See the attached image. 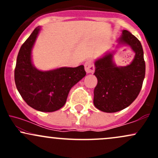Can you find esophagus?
<instances>
[{
    "label": "esophagus",
    "mask_w": 158,
    "mask_h": 158,
    "mask_svg": "<svg viewBox=\"0 0 158 158\" xmlns=\"http://www.w3.org/2000/svg\"><path fill=\"white\" fill-rule=\"evenodd\" d=\"M85 69L87 73H94V70H95V67L91 61H87L85 63Z\"/></svg>",
    "instance_id": "1"
}]
</instances>
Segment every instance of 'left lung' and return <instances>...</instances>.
Wrapping results in <instances>:
<instances>
[{"mask_svg": "<svg viewBox=\"0 0 158 158\" xmlns=\"http://www.w3.org/2000/svg\"><path fill=\"white\" fill-rule=\"evenodd\" d=\"M119 44H127L135 52L130 64L117 67L113 53L108 52L94 62L97 85L94 91V104L106 113H114L129 106L139 94L146 73L140 41L128 30H123Z\"/></svg>", "mask_w": 158, "mask_h": 158, "instance_id": "obj_1", "label": "left lung"}]
</instances>
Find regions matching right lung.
<instances>
[{
	"instance_id": "obj_1",
	"label": "right lung",
	"mask_w": 158,
	"mask_h": 158,
	"mask_svg": "<svg viewBox=\"0 0 158 158\" xmlns=\"http://www.w3.org/2000/svg\"><path fill=\"white\" fill-rule=\"evenodd\" d=\"M41 27H37L20 48L15 69L16 88L27 104L43 112L64 106L69 91L86 75L84 66L41 71L32 63V49Z\"/></svg>"
}]
</instances>
